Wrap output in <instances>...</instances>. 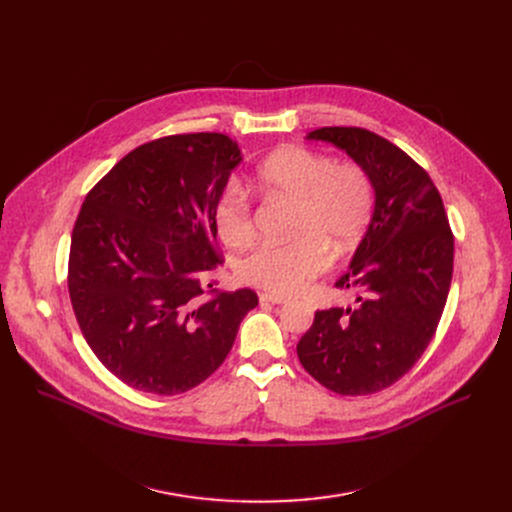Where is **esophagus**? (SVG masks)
<instances>
[{
    "label": "esophagus",
    "instance_id": "34e87169",
    "mask_svg": "<svg viewBox=\"0 0 512 512\" xmlns=\"http://www.w3.org/2000/svg\"><path fill=\"white\" fill-rule=\"evenodd\" d=\"M259 299L261 303H272V305H284L290 301L288 297H282V294H274V292H263Z\"/></svg>",
    "mask_w": 512,
    "mask_h": 512
}]
</instances>
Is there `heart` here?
Instances as JSON below:
<instances>
[{
	"instance_id": "obj_1",
	"label": "heart",
	"mask_w": 512,
	"mask_h": 512,
	"mask_svg": "<svg viewBox=\"0 0 512 512\" xmlns=\"http://www.w3.org/2000/svg\"><path fill=\"white\" fill-rule=\"evenodd\" d=\"M263 191L294 203L288 242H265L238 263V278L276 294L303 290L330 270L336 253L344 255L363 238L375 207L369 172L355 161L290 145L267 155L257 172ZM213 226L224 245L247 247L255 236L249 193L230 182L213 205Z\"/></svg>"
}]
</instances>
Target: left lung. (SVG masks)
Segmentation results:
<instances>
[{
	"instance_id": "1",
	"label": "left lung",
	"mask_w": 512,
	"mask_h": 512,
	"mask_svg": "<svg viewBox=\"0 0 512 512\" xmlns=\"http://www.w3.org/2000/svg\"><path fill=\"white\" fill-rule=\"evenodd\" d=\"M309 139L334 143L369 172L375 211L351 272L338 282L365 297L355 309L317 311L297 355L328 390L375 394L432 342L450 290L454 236L436 184L400 147L357 126H324Z\"/></svg>"
}]
</instances>
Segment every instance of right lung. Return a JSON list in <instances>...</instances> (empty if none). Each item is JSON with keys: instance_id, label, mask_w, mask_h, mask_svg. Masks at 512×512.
<instances>
[{"instance_id": "1", "label": "right lung", "mask_w": 512, "mask_h": 512, "mask_svg": "<svg viewBox=\"0 0 512 512\" xmlns=\"http://www.w3.org/2000/svg\"><path fill=\"white\" fill-rule=\"evenodd\" d=\"M240 161L220 132L170 134L124 155L76 218L68 292L95 357L126 386L174 396L228 357L257 292L207 297L224 257L213 205Z\"/></svg>"}]
</instances>
